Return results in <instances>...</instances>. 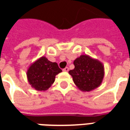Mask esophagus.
Masks as SVG:
<instances>
[{
    "instance_id": "34e87169",
    "label": "esophagus",
    "mask_w": 130,
    "mask_h": 130,
    "mask_svg": "<svg viewBox=\"0 0 130 130\" xmlns=\"http://www.w3.org/2000/svg\"><path fill=\"white\" fill-rule=\"evenodd\" d=\"M62 70L64 71V72H68V71H69V68H68V67H66V68H64V69H63Z\"/></svg>"
}]
</instances>
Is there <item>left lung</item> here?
<instances>
[{
    "mask_svg": "<svg viewBox=\"0 0 130 130\" xmlns=\"http://www.w3.org/2000/svg\"><path fill=\"white\" fill-rule=\"evenodd\" d=\"M74 69L69 71V74L79 90L90 92L102 84L104 68L101 61L83 54L74 60Z\"/></svg>",
    "mask_w": 130,
    "mask_h": 130,
    "instance_id": "obj_1",
    "label": "left lung"
}]
</instances>
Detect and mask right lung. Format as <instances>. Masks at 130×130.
<instances>
[{
	"label": "right lung",
	"instance_id": "add662e5",
	"mask_svg": "<svg viewBox=\"0 0 130 130\" xmlns=\"http://www.w3.org/2000/svg\"><path fill=\"white\" fill-rule=\"evenodd\" d=\"M61 72L56 62H51L45 56H42L30 65L27 70V79L36 90L45 91L51 87L56 76Z\"/></svg>",
	"mask_w": 130,
	"mask_h": 130
}]
</instances>
